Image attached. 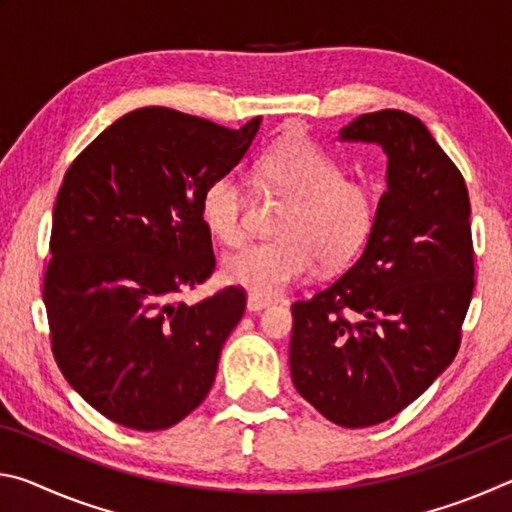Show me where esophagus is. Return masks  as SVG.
<instances>
[{"mask_svg":"<svg viewBox=\"0 0 512 512\" xmlns=\"http://www.w3.org/2000/svg\"><path fill=\"white\" fill-rule=\"evenodd\" d=\"M268 305H271V302L264 300V298H257V296H253V293H250L248 300H246V309L250 311V314H257V311L266 309Z\"/></svg>","mask_w":512,"mask_h":512,"instance_id":"34e87169","label":"esophagus"}]
</instances>
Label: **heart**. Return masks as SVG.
I'll list each match as a JSON object with an SVG mask.
<instances>
[{
    "label": "heart",
    "instance_id": "heart-1",
    "mask_svg": "<svg viewBox=\"0 0 512 512\" xmlns=\"http://www.w3.org/2000/svg\"><path fill=\"white\" fill-rule=\"evenodd\" d=\"M257 183L289 203L277 216L280 237L257 241L223 259V277L257 298H277L314 271L339 268L359 253L375 223V196L307 137L275 142L255 169ZM246 192L235 173L205 187L201 214L212 235L237 246L246 235Z\"/></svg>",
    "mask_w": 512,
    "mask_h": 512
}]
</instances>
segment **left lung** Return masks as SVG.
Listing matches in <instances>:
<instances>
[{
  "label": "left lung",
  "instance_id": "obj_1",
  "mask_svg": "<svg viewBox=\"0 0 512 512\" xmlns=\"http://www.w3.org/2000/svg\"><path fill=\"white\" fill-rule=\"evenodd\" d=\"M339 140L381 146L386 192L357 262L291 307L289 366L318 413L359 429L406 409L454 361L474 250L465 180L418 117L368 112Z\"/></svg>",
  "mask_w": 512,
  "mask_h": 512
}]
</instances>
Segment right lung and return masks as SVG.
<instances>
[{
  "label": "right lung",
  "mask_w": 512,
  "mask_h": 512,
  "mask_svg": "<svg viewBox=\"0 0 512 512\" xmlns=\"http://www.w3.org/2000/svg\"><path fill=\"white\" fill-rule=\"evenodd\" d=\"M262 124L239 131L171 108L108 126L60 187L45 300L69 386L121 427L169 429L201 404L246 293L178 302L214 271L205 187L244 158Z\"/></svg>",
  "instance_id": "obj_1"
}]
</instances>
